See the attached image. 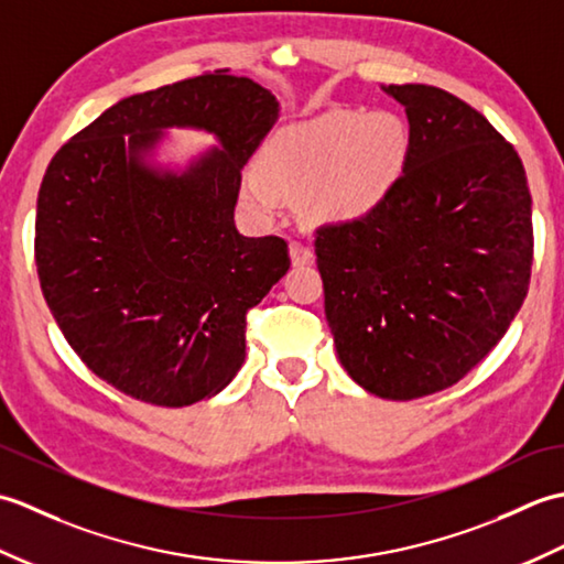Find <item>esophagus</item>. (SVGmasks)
Instances as JSON below:
<instances>
[{
  "label": "esophagus",
  "instance_id": "obj_1",
  "mask_svg": "<svg viewBox=\"0 0 564 564\" xmlns=\"http://www.w3.org/2000/svg\"><path fill=\"white\" fill-rule=\"evenodd\" d=\"M315 254L313 249L305 247L303 242H291V261L295 263V267H305V263H313Z\"/></svg>",
  "mask_w": 564,
  "mask_h": 564
}]
</instances>
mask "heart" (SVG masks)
Returning <instances> with one entry per match:
<instances>
[{"instance_id": "1", "label": "heart", "mask_w": 564, "mask_h": 564, "mask_svg": "<svg viewBox=\"0 0 564 564\" xmlns=\"http://www.w3.org/2000/svg\"><path fill=\"white\" fill-rule=\"evenodd\" d=\"M412 135L392 111H337L283 130L259 158L257 174L245 178L251 208L273 215L279 188L301 194L313 223L364 220L390 198L410 160Z\"/></svg>"}]
</instances>
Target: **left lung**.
Segmentation results:
<instances>
[{
    "label": "left lung",
    "instance_id": "1",
    "mask_svg": "<svg viewBox=\"0 0 564 564\" xmlns=\"http://www.w3.org/2000/svg\"><path fill=\"white\" fill-rule=\"evenodd\" d=\"M412 150L400 184L364 220L315 239L337 356L376 398L455 386L505 337L529 293L531 194L521 158L453 94L390 84Z\"/></svg>",
    "mask_w": 564,
    "mask_h": 564
}]
</instances>
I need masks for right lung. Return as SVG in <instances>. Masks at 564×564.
Returning <instances> with one entry per match:
<instances>
[{
    "label": "right lung",
    "mask_w": 564,
    "mask_h": 564,
    "mask_svg": "<svg viewBox=\"0 0 564 564\" xmlns=\"http://www.w3.org/2000/svg\"><path fill=\"white\" fill-rule=\"evenodd\" d=\"M279 116L269 89L215 69L121 99L47 164L41 289L67 344L116 390L186 406L242 368L247 313L291 269L281 237L235 225L242 166ZM170 127L200 129L219 148L164 165Z\"/></svg>",
    "instance_id": "right-lung-1"
}]
</instances>
